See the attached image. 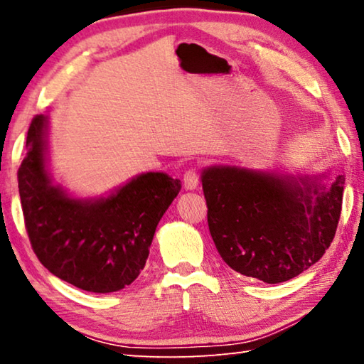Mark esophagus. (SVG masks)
<instances>
[{
	"mask_svg": "<svg viewBox=\"0 0 364 364\" xmlns=\"http://www.w3.org/2000/svg\"><path fill=\"white\" fill-rule=\"evenodd\" d=\"M183 183L186 189H196L197 186H199V171H197V168L193 167V168L184 171Z\"/></svg>",
	"mask_w": 364,
	"mask_h": 364,
	"instance_id": "1",
	"label": "esophagus"
}]
</instances>
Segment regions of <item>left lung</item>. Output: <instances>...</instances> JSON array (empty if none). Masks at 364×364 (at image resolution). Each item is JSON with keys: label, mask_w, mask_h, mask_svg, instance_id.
<instances>
[{"label": "left lung", "mask_w": 364, "mask_h": 364, "mask_svg": "<svg viewBox=\"0 0 364 364\" xmlns=\"http://www.w3.org/2000/svg\"><path fill=\"white\" fill-rule=\"evenodd\" d=\"M345 178L326 189L315 180L239 167L202 173L207 221L228 267L278 284L299 276L329 249L341 218Z\"/></svg>", "instance_id": "1"}]
</instances>
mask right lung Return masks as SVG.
Wrapping results in <instances>:
<instances>
[{
	"label": "right lung",
	"instance_id": "right-lung-1",
	"mask_svg": "<svg viewBox=\"0 0 364 364\" xmlns=\"http://www.w3.org/2000/svg\"><path fill=\"white\" fill-rule=\"evenodd\" d=\"M46 117L35 115L19 180L26 230L35 255L54 276L88 292L130 286L144 268L160 218L181 189L165 173H144L107 199L77 200L45 170Z\"/></svg>",
	"mask_w": 364,
	"mask_h": 364
}]
</instances>
